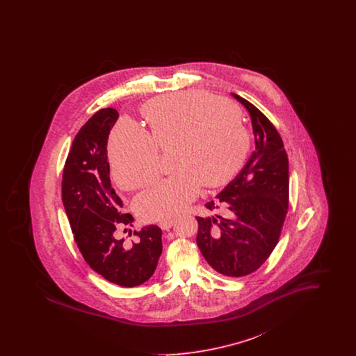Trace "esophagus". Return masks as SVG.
<instances>
[{
	"label": "esophagus",
	"instance_id": "esophagus-1",
	"mask_svg": "<svg viewBox=\"0 0 356 356\" xmlns=\"http://www.w3.org/2000/svg\"><path fill=\"white\" fill-rule=\"evenodd\" d=\"M173 224H175V219H163V220L159 221L160 228L164 231H168Z\"/></svg>",
	"mask_w": 356,
	"mask_h": 356
}]
</instances>
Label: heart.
<instances>
[{"mask_svg": "<svg viewBox=\"0 0 356 356\" xmlns=\"http://www.w3.org/2000/svg\"><path fill=\"white\" fill-rule=\"evenodd\" d=\"M148 132L132 120L113 128L108 153L120 186L136 189L156 176L159 147L172 145L175 173L148 186L136 199L145 220L167 219L192 203L202 186L225 184L243 165L251 137L232 102L204 90L156 97L144 106Z\"/></svg>", "mask_w": 356, "mask_h": 356, "instance_id": "1", "label": "heart"}]
</instances>
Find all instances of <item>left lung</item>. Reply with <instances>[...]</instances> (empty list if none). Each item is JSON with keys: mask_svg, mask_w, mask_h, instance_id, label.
Here are the masks:
<instances>
[{"mask_svg": "<svg viewBox=\"0 0 356 356\" xmlns=\"http://www.w3.org/2000/svg\"><path fill=\"white\" fill-rule=\"evenodd\" d=\"M232 96L251 115L256 149L218 199L205 204L224 216H196V243L215 271L241 277L259 270L279 241L289 203V173L277 129L254 104Z\"/></svg>", "mask_w": 356, "mask_h": 356, "instance_id": "obj_1", "label": "left lung"}]
</instances>
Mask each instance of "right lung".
<instances>
[{"label":"right lung","instance_id":"add662e5","mask_svg":"<svg viewBox=\"0 0 356 356\" xmlns=\"http://www.w3.org/2000/svg\"><path fill=\"white\" fill-rule=\"evenodd\" d=\"M118 119L116 109L104 108L85 122L69 151L61 192L72 234L85 261L105 280L131 288L152 276L163 243L161 229L153 224L135 231L137 241L132 244L120 237V231L132 227L134 218L121 211L122 202L109 179L106 144Z\"/></svg>","mask_w":356,"mask_h":356}]
</instances>
